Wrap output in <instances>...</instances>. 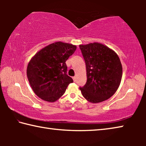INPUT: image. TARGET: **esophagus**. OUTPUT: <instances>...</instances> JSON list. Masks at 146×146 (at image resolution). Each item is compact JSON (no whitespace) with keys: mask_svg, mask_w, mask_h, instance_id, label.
<instances>
[{"mask_svg":"<svg viewBox=\"0 0 146 146\" xmlns=\"http://www.w3.org/2000/svg\"><path fill=\"white\" fill-rule=\"evenodd\" d=\"M73 81H74V82H75V81H76V76H73Z\"/></svg>","mask_w":146,"mask_h":146,"instance_id":"34e87169","label":"esophagus"}]
</instances>
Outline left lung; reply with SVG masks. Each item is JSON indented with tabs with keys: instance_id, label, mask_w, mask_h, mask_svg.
Here are the masks:
<instances>
[{
	"instance_id": "1",
	"label": "left lung",
	"mask_w": 146,
	"mask_h": 146,
	"mask_svg": "<svg viewBox=\"0 0 146 146\" xmlns=\"http://www.w3.org/2000/svg\"><path fill=\"white\" fill-rule=\"evenodd\" d=\"M84 58L87 82L80 90L86 100L99 103L114 95L122 76V66L114 51L102 44L80 45Z\"/></svg>"
}]
</instances>
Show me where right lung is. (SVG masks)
<instances>
[{
    "mask_svg": "<svg viewBox=\"0 0 146 146\" xmlns=\"http://www.w3.org/2000/svg\"><path fill=\"white\" fill-rule=\"evenodd\" d=\"M76 46L56 42L46 46L29 61L27 76L32 90L39 98L54 102L64 95L72 78L67 75L66 62Z\"/></svg>",
    "mask_w": 146,
    "mask_h": 146,
    "instance_id": "obj_1",
    "label": "right lung"
}]
</instances>
